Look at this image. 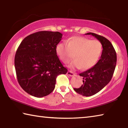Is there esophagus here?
I'll use <instances>...</instances> for the list:
<instances>
[{"label":"esophagus","mask_w":128,"mask_h":128,"mask_svg":"<svg viewBox=\"0 0 128 128\" xmlns=\"http://www.w3.org/2000/svg\"><path fill=\"white\" fill-rule=\"evenodd\" d=\"M67 74H68V75L69 76H73L74 75V73H73V72H72V71H70V70H69V71L68 72V73H67Z\"/></svg>","instance_id":"34e87169"}]
</instances>
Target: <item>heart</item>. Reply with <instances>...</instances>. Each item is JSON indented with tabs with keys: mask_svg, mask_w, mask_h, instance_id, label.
<instances>
[{
	"mask_svg": "<svg viewBox=\"0 0 128 128\" xmlns=\"http://www.w3.org/2000/svg\"><path fill=\"white\" fill-rule=\"evenodd\" d=\"M103 46L98 40L80 36H73L66 42L58 44L55 48L58 57L64 63L67 64L73 58H75L69 66L72 69H88L92 68L100 58Z\"/></svg>",
	"mask_w": 128,
	"mask_h": 128,
	"instance_id": "b5f03b06",
	"label": "heart"
}]
</instances>
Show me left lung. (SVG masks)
<instances>
[{
    "mask_svg": "<svg viewBox=\"0 0 128 128\" xmlns=\"http://www.w3.org/2000/svg\"><path fill=\"white\" fill-rule=\"evenodd\" d=\"M101 42L103 46L100 59L92 68L82 72L83 84L79 88H74L78 94L84 96H91L98 93L110 82L116 64V53L112 44L104 37L89 32Z\"/></svg>",
    "mask_w": 128,
    "mask_h": 128,
    "instance_id": "left-lung-1",
    "label": "left lung"
}]
</instances>
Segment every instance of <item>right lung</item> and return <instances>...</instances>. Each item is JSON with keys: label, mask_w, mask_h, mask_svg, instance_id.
<instances>
[{"label": "right lung", "mask_w": 128, "mask_h": 128, "mask_svg": "<svg viewBox=\"0 0 128 128\" xmlns=\"http://www.w3.org/2000/svg\"><path fill=\"white\" fill-rule=\"evenodd\" d=\"M62 36L59 32H38L25 38L17 48L14 66L18 82L31 96L40 98L49 94L57 76L68 72L55 50Z\"/></svg>", "instance_id": "right-lung-1"}]
</instances>
